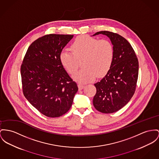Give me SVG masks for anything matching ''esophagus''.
Segmentation results:
<instances>
[{"label":"esophagus","mask_w":159,"mask_h":159,"mask_svg":"<svg viewBox=\"0 0 159 159\" xmlns=\"http://www.w3.org/2000/svg\"><path fill=\"white\" fill-rule=\"evenodd\" d=\"M78 86L79 90H82V89L84 88V85L83 84H78Z\"/></svg>","instance_id":"34e87169"}]
</instances>
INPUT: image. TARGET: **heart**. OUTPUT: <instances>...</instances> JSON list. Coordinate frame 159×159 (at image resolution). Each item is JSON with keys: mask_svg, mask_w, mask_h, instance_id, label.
Returning <instances> with one entry per match:
<instances>
[{"mask_svg": "<svg viewBox=\"0 0 159 159\" xmlns=\"http://www.w3.org/2000/svg\"><path fill=\"white\" fill-rule=\"evenodd\" d=\"M72 51L63 49L60 54V60L64 67L70 74L78 69L83 60L81 70L73 75V78L79 83L93 80L96 75L102 77L110 70L114 58V47L107 39L99 40L89 37H77L71 46Z\"/></svg>", "mask_w": 159, "mask_h": 159, "instance_id": "b5f03b06", "label": "heart"}]
</instances>
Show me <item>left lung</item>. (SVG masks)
Wrapping results in <instances>:
<instances>
[{"instance_id":"left-lung-1","label":"left lung","mask_w":159,"mask_h":159,"mask_svg":"<svg viewBox=\"0 0 159 159\" xmlns=\"http://www.w3.org/2000/svg\"><path fill=\"white\" fill-rule=\"evenodd\" d=\"M107 36L114 47V58L106 76L95 84L96 93L93 99L96 109L103 113H112L121 109L131 99L136 90L139 62L134 49L121 35L100 31L93 35Z\"/></svg>"}]
</instances>
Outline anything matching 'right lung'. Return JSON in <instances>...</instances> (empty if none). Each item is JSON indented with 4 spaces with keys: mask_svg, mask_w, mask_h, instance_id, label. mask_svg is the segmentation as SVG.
Listing matches in <instances>:
<instances>
[{
    "mask_svg": "<svg viewBox=\"0 0 159 159\" xmlns=\"http://www.w3.org/2000/svg\"><path fill=\"white\" fill-rule=\"evenodd\" d=\"M74 35L49 34L28 48L21 66L23 95L43 115L61 116L72 105L78 88L60 60Z\"/></svg>",
    "mask_w": 159,
    "mask_h": 159,
    "instance_id": "right-lung-1",
    "label": "right lung"
}]
</instances>
